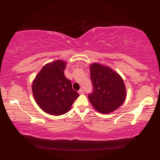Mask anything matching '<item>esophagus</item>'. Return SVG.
<instances>
[{
    "label": "esophagus",
    "mask_w": 160,
    "mask_h": 160,
    "mask_svg": "<svg viewBox=\"0 0 160 160\" xmlns=\"http://www.w3.org/2000/svg\"><path fill=\"white\" fill-rule=\"evenodd\" d=\"M78 93H79V94H80V95H82V94H83L84 92V90L83 89H80L79 91H78Z\"/></svg>",
    "instance_id": "34e87169"
}]
</instances>
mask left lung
<instances>
[{
  "label": "left lung",
  "instance_id": "left-lung-1",
  "mask_svg": "<svg viewBox=\"0 0 160 160\" xmlns=\"http://www.w3.org/2000/svg\"><path fill=\"white\" fill-rule=\"evenodd\" d=\"M93 92L89 100L96 110L102 113H109L123 104L127 91L121 76L111 69L99 63L90 66Z\"/></svg>",
  "mask_w": 160,
  "mask_h": 160
}]
</instances>
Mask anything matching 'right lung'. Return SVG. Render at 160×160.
<instances>
[{
  "label": "right lung",
  "mask_w": 160,
  "mask_h": 160,
  "mask_svg": "<svg viewBox=\"0 0 160 160\" xmlns=\"http://www.w3.org/2000/svg\"><path fill=\"white\" fill-rule=\"evenodd\" d=\"M66 62L58 60L44 66L32 83L37 104L46 113L60 115L69 111L79 96L64 76Z\"/></svg>",
  "instance_id": "right-lung-1"
}]
</instances>
